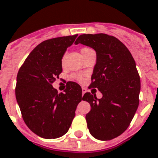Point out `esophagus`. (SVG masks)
<instances>
[{"instance_id": "esophagus-1", "label": "esophagus", "mask_w": 158, "mask_h": 158, "mask_svg": "<svg viewBox=\"0 0 158 158\" xmlns=\"http://www.w3.org/2000/svg\"><path fill=\"white\" fill-rule=\"evenodd\" d=\"M86 91H87V89H85V87H82V95H83V94H85V92H86Z\"/></svg>"}]
</instances>
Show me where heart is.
Listing matches in <instances>:
<instances>
[{
	"instance_id": "1",
	"label": "heart",
	"mask_w": 158,
	"mask_h": 158,
	"mask_svg": "<svg viewBox=\"0 0 158 158\" xmlns=\"http://www.w3.org/2000/svg\"><path fill=\"white\" fill-rule=\"evenodd\" d=\"M89 50H92V49H90V48L89 47H84L81 49V54H82L83 55H85V53L88 52V51H89ZM62 64H63V65L64 64V56L63 57V59H62ZM72 77L76 79L77 81H82L83 79H84V75H83V74H81V73H78V74H73V75H72Z\"/></svg>"
}]
</instances>
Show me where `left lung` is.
Instances as JSON below:
<instances>
[{
  "mask_svg": "<svg viewBox=\"0 0 158 158\" xmlns=\"http://www.w3.org/2000/svg\"><path fill=\"white\" fill-rule=\"evenodd\" d=\"M75 43L95 50L96 64L89 87L103 94L101 99L89 92L83 96L90 104L85 115L87 127L97 139H113L128 128L138 108L140 77L135 62L122 41L107 34H83Z\"/></svg>",
  "mask_w": 158,
  "mask_h": 158,
  "instance_id": "1",
  "label": "left lung"
}]
</instances>
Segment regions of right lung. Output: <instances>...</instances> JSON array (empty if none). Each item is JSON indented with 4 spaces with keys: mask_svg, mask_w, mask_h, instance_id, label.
<instances>
[{
    "mask_svg": "<svg viewBox=\"0 0 158 158\" xmlns=\"http://www.w3.org/2000/svg\"><path fill=\"white\" fill-rule=\"evenodd\" d=\"M77 35L56 37L39 44L18 72L15 95L23 119L32 132L56 139L68 132L82 97L77 83L67 82L58 93L53 82L62 73V58Z\"/></svg>",
    "mask_w": 158,
    "mask_h": 158,
    "instance_id": "obj_1",
    "label": "right lung"
}]
</instances>
